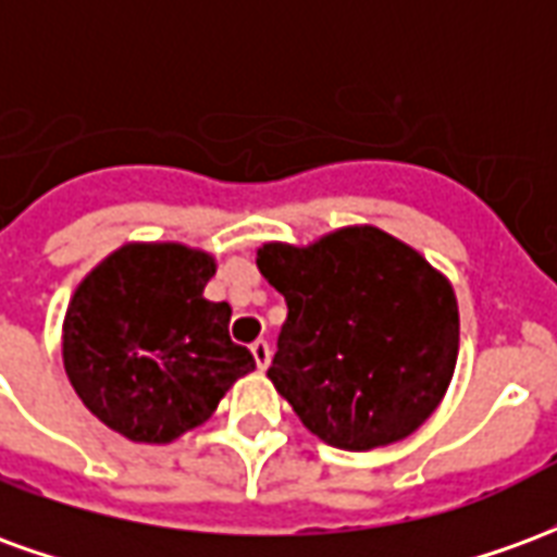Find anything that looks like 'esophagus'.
Wrapping results in <instances>:
<instances>
[{
  "mask_svg": "<svg viewBox=\"0 0 557 557\" xmlns=\"http://www.w3.org/2000/svg\"><path fill=\"white\" fill-rule=\"evenodd\" d=\"M250 351H253V361L259 370H265L268 363H271V346H268V339H256L253 346H250Z\"/></svg>",
  "mask_w": 557,
  "mask_h": 557,
  "instance_id": "esophagus-1",
  "label": "esophagus"
}]
</instances>
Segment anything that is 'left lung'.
<instances>
[{"label": "left lung", "instance_id": "1", "mask_svg": "<svg viewBox=\"0 0 557 557\" xmlns=\"http://www.w3.org/2000/svg\"><path fill=\"white\" fill-rule=\"evenodd\" d=\"M256 265L289 307L268 379L313 435L373 450L438 409L459 355V307L414 247L379 226H343L307 247L262 244Z\"/></svg>", "mask_w": 557, "mask_h": 557}]
</instances>
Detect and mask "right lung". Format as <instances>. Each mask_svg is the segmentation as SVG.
Masks as SVG:
<instances>
[{
    "mask_svg": "<svg viewBox=\"0 0 557 557\" xmlns=\"http://www.w3.org/2000/svg\"><path fill=\"white\" fill-rule=\"evenodd\" d=\"M218 262L178 242H131L83 277L62 325V361L83 406L139 444L206 423L256 370L230 339L232 307L208 301Z\"/></svg>",
    "mask_w": 557,
    "mask_h": 557,
    "instance_id": "1",
    "label": "right lung"
}]
</instances>
